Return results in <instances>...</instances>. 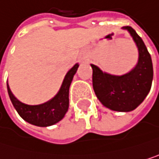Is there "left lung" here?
Masks as SVG:
<instances>
[{"instance_id":"obj_1","label":"left lung","mask_w":159,"mask_h":159,"mask_svg":"<svg viewBox=\"0 0 159 159\" xmlns=\"http://www.w3.org/2000/svg\"><path fill=\"white\" fill-rule=\"evenodd\" d=\"M139 50V61L130 72L116 76L103 72L95 64L93 88L98 100L106 108L117 112H131L145 99L153 81V63L142 39L131 26H124Z\"/></svg>"}]
</instances>
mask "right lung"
<instances>
[{"label": "right lung", "mask_w": 159, "mask_h": 159, "mask_svg": "<svg viewBox=\"0 0 159 159\" xmlns=\"http://www.w3.org/2000/svg\"><path fill=\"white\" fill-rule=\"evenodd\" d=\"M79 68L76 63L66 73L59 92L50 100L39 105H28L20 101L11 92L7 83V91L18 114L26 122L39 127H47L58 123L64 117L69 107V88Z\"/></svg>", "instance_id": "1"}]
</instances>
